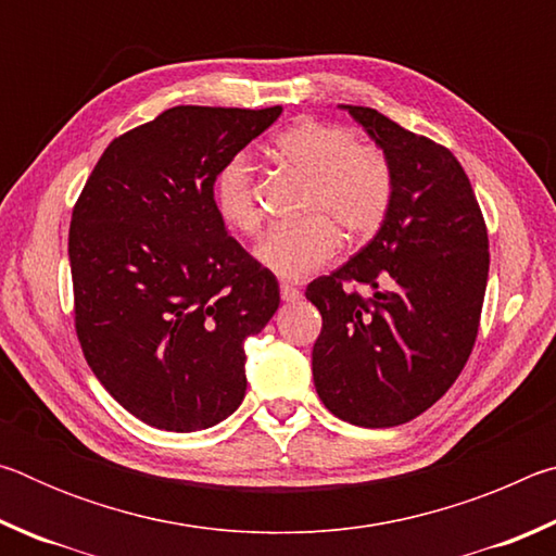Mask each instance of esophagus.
<instances>
[{
  "mask_svg": "<svg viewBox=\"0 0 556 556\" xmlns=\"http://www.w3.org/2000/svg\"><path fill=\"white\" fill-rule=\"evenodd\" d=\"M279 294H281V299L289 301V304H291V301L301 299V291L294 285H287V281H281V285H279Z\"/></svg>",
  "mask_w": 556,
  "mask_h": 556,
  "instance_id": "esophagus-1",
  "label": "esophagus"
}]
</instances>
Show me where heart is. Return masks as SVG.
Instances as JSON below:
<instances>
[{
	"label": "heart",
	"mask_w": 556,
	"mask_h": 556,
	"mask_svg": "<svg viewBox=\"0 0 556 556\" xmlns=\"http://www.w3.org/2000/svg\"><path fill=\"white\" fill-rule=\"evenodd\" d=\"M275 154L308 178L301 201L306 218L262 235L255 248L262 269L279 279H304L341 248L338 230L351 242H363L382 228L394 195L392 164L382 149L361 144L343 125L301 119L275 137ZM213 208L230 230H257L255 181L244 154L230 156L215 172Z\"/></svg>",
	"instance_id": "b5f03b06"
}]
</instances>
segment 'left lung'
I'll use <instances>...</instances> for the list:
<instances>
[{"instance_id": "left-lung-1", "label": "left lung", "mask_w": 556, "mask_h": 556, "mask_svg": "<svg viewBox=\"0 0 556 556\" xmlns=\"http://www.w3.org/2000/svg\"><path fill=\"white\" fill-rule=\"evenodd\" d=\"M390 159L392 208L378 235L306 287L324 326L312 353L326 409L355 427L419 417L473 351L488 285V232L476 193L446 147L372 108L341 105ZM374 289L370 300L345 290Z\"/></svg>"}]
</instances>
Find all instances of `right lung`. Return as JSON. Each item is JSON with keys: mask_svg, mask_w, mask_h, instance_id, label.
I'll return each mask as SVG.
<instances>
[{"mask_svg": "<svg viewBox=\"0 0 556 556\" xmlns=\"http://www.w3.org/2000/svg\"><path fill=\"white\" fill-rule=\"evenodd\" d=\"M279 115L166 110L112 139L75 203V331L102 388L149 427H215L248 390L244 341L279 285L225 230L213 176Z\"/></svg>", "mask_w": 556, "mask_h": 556, "instance_id": "1", "label": "right lung"}]
</instances>
